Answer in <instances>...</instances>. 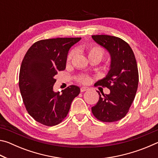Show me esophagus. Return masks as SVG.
<instances>
[{"label": "esophagus", "instance_id": "1", "mask_svg": "<svg viewBox=\"0 0 158 158\" xmlns=\"http://www.w3.org/2000/svg\"><path fill=\"white\" fill-rule=\"evenodd\" d=\"M88 90H89V89H88L87 88H85V87H82V88H81V89H80V90H81V92L87 91Z\"/></svg>", "mask_w": 158, "mask_h": 158}]
</instances>
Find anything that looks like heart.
Returning <instances> with one entry per match:
<instances>
[{
  "mask_svg": "<svg viewBox=\"0 0 158 158\" xmlns=\"http://www.w3.org/2000/svg\"><path fill=\"white\" fill-rule=\"evenodd\" d=\"M85 51H86L88 56L89 58L90 59H98L99 61H100L102 58L105 57L106 54V52L105 49L102 47L100 46V45L95 44H90L87 45L85 47ZM76 54V50L73 49L68 53V56H67V61L69 62L73 58ZM77 81L80 84H87L90 81L89 77L81 75L77 78Z\"/></svg>",
  "mask_w": 158,
  "mask_h": 158,
  "instance_id": "heart-1",
  "label": "heart"
}]
</instances>
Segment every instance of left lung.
I'll return each instance as SVG.
<instances>
[{
    "label": "left lung",
    "mask_w": 158,
    "mask_h": 158,
    "mask_svg": "<svg viewBox=\"0 0 158 158\" xmlns=\"http://www.w3.org/2000/svg\"><path fill=\"white\" fill-rule=\"evenodd\" d=\"M93 39L108 50L111 55V68L105 78L96 82L110 90L109 95L100 93L98 103L91 108L99 121L115 122L124 118L135 98L139 84L137 63L132 49L123 40L118 37L96 35Z\"/></svg>",
    "instance_id": "1"
}]
</instances>
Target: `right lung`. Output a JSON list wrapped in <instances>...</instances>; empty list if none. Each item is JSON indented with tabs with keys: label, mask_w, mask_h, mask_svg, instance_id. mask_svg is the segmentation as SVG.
I'll use <instances>...</instances> for the list:
<instances>
[{
	"label": "right lung",
	"mask_w": 158,
	"mask_h": 158,
	"mask_svg": "<svg viewBox=\"0 0 158 158\" xmlns=\"http://www.w3.org/2000/svg\"><path fill=\"white\" fill-rule=\"evenodd\" d=\"M81 37H58L39 40L27 51L21 63L19 86L26 111L46 126L60 123L73 100L79 94L77 85L54 93L55 76L65 69L68 51Z\"/></svg>",
	"instance_id": "right-lung-1"
}]
</instances>
